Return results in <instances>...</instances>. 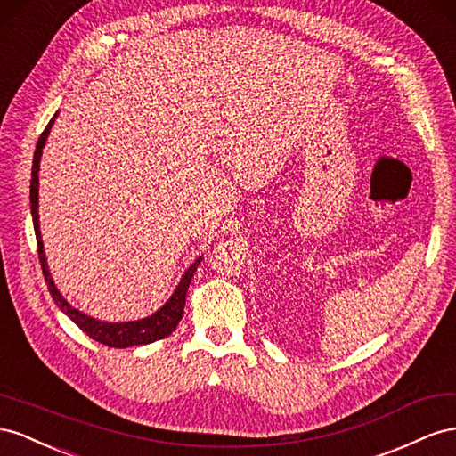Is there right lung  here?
<instances>
[{
  "label": "right lung",
  "mask_w": 456,
  "mask_h": 456,
  "mask_svg": "<svg viewBox=\"0 0 456 456\" xmlns=\"http://www.w3.org/2000/svg\"><path fill=\"white\" fill-rule=\"evenodd\" d=\"M55 118H57V114L51 118V122L44 129V134L40 135V139H37L34 162H32V179H30V210H32V221H34V231H36L37 256H40V264H42L47 289H49L51 296H53V300L62 314L69 315L77 324V327H80L89 338H94V340L99 344L124 349V347L145 346V344H152L156 340H162V338L170 336L175 330L181 317H183L187 290H189V284H191L194 271H197V267L202 262L200 256L185 269L183 277H181L174 294L170 296V300H167L160 309H156L152 315H149L145 319H137V321L109 322V321H99L95 317L86 315L84 311L72 307L67 300H64V296L55 286L53 277H51L47 257L44 252V240H42V231H40V214H37V204H40L37 202V199H40V194H37V191H40V177H37V172H40L42 152H44L51 127H53V124H55Z\"/></svg>",
  "instance_id": "right-lung-1"
}]
</instances>
